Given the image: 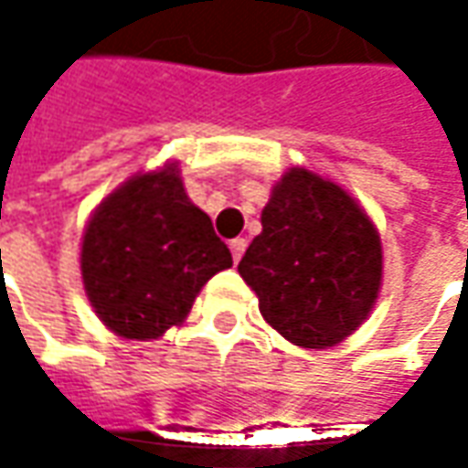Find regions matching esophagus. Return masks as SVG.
<instances>
[{"mask_svg":"<svg viewBox=\"0 0 468 468\" xmlns=\"http://www.w3.org/2000/svg\"><path fill=\"white\" fill-rule=\"evenodd\" d=\"M229 250H231V258H234V262H239L242 261L244 250H247V239H242V237L231 239V242H229Z\"/></svg>","mask_w":468,"mask_h":468,"instance_id":"esophagus-1","label":"esophagus"}]
</instances>
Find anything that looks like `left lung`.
<instances>
[{
    "label": "left lung",
    "mask_w": 468,
    "mask_h": 468,
    "mask_svg": "<svg viewBox=\"0 0 468 468\" xmlns=\"http://www.w3.org/2000/svg\"><path fill=\"white\" fill-rule=\"evenodd\" d=\"M262 231L239 261L262 317L304 349H325L354 333L372 310L380 279V237L344 189L307 169L283 174Z\"/></svg>",
    "instance_id": "8db88e82"
}]
</instances>
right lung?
Segmentation results:
<instances>
[{
  "mask_svg": "<svg viewBox=\"0 0 468 468\" xmlns=\"http://www.w3.org/2000/svg\"><path fill=\"white\" fill-rule=\"evenodd\" d=\"M80 268L103 325L145 341L187 317L206 281L231 268V252L166 164L133 176L96 207Z\"/></svg>",
  "mask_w": 468,
  "mask_h": 468,
  "instance_id": "1",
  "label": "right lung"
}]
</instances>
